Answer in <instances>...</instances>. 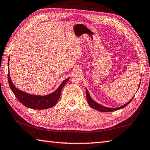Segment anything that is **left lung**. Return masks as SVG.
Listing matches in <instances>:
<instances>
[{"instance_id": "left-lung-1", "label": "left lung", "mask_w": 150, "mask_h": 150, "mask_svg": "<svg viewBox=\"0 0 150 150\" xmlns=\"http://www.w3.org/2000/svg\"><path fill=\"white\" fill-rule=\"evenodd\" d=\"M140 87V86H139ZM86 98H87V101H88V105H90V106L94 108L95 110H98L99 111V112H114V111H116L117 110H119V109H121V108H123L124 107H126L127 105L129 103L132 101V99H133V98H132L131 100L127 102V103L122 105V106L118 108H108V107H103L102 106V105H99L98 103H97L96 101H94L93 100V99H92V98H91L90 94H89V92L88 91V90L86 88Z\"/></svg>"}]
</instances>
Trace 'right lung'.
I'll list each match as a JSON object with an SVG mask.
<instances>
[{
  "mask_svg": "<svg viewBox=\"0 0 150 150\" xmlns=\"http://www.w3.org/2000/svg\"><path fill=\"white\" fill-rule=\"evenodd\" d=\"M8 66H9V60L8 62ZM9 71V67H8ZM69 78L66 79L62 83L58 89L52 92L51 94L47 96H36V95H31L29 93H25V92L21 91L14 86L12 81H11V78L10 76V73H8V83L10 85L11 90H12L14 95L16 96L17 99L20 101L25 107L32 108V109L36 110H42L49 108L57 103V102L60 97V93L62 89L63 88L64 85L68 81Z\"/></svg>",
  "mask_w": 150,
  "mask_h": 150,
  "instance_id": "add662e5",
  "label": "right lung"
}]
</instances>
